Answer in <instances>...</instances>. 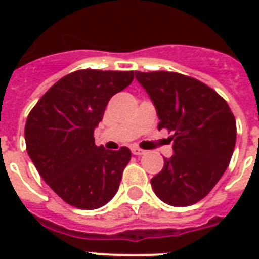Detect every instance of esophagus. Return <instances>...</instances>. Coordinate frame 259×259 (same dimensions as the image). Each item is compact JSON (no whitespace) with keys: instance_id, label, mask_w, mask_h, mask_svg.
<instances>
[{"instance_id":"obj_1","label":"esophagus","mask_w":259,"mask_h":259,"mask_svg":"<svg viewBox=\"0 0 259 259\" xmlns=\"http://www.w3.org/2000/svg\"><path fill=\"white\" fill-rule=\"evenodd\" d=\"M132 153L136 154V156H141V154L145 153V150L140 149L138 146H132Z\"/></svg>"}]
</instances>
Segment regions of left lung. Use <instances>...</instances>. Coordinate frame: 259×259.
I'll return each mask as SVG.
<instances>
[{"label":"left lung","mask_w":259,"mask_h":259,"mask_svg":"<svg viewBox=\"0 0 259 259\" xmlns=\"http://www.w3.org/2000/svg\"><path fill=\"white\" fill-rule=\"evenodd\" d=\"M136 79L153 102L158 130L172 136L173 156L150 180L160 200L187 207L201 200L221 180L233 156L237 123L227 102L200 80L154 71H136Z\"/></svg>","instance_id":"obj_1"}]
</instances>
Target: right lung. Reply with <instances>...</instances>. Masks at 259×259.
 <instances>
[{
	"label": "right lung",
	"instance_id": "obj_1",
	"mask_svg": "<svg viewBox=\"0 0 259 259\" xmlns=\"http://www.w3.org/2000/svg\"><path fill=\"white\" fill-rule=\"evenodd\" d=\"M133 71L79 70L55 83L30 110L26 152L58 196L80 209L107 204L132 153L95 145L94 129L110 98L133 82Z\"/></svg>",
	"mask_w": 259,
	"mask_h": 259
}]
</instances>
